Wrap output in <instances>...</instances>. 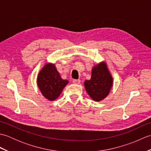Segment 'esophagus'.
Wrapping results in <instances>:
<instances>
[{
	"instance_id": "esophagus-1",
	"label": "esophagus",
	"mask_w": 151,
	"mask_h": 151,
	"mask_svg": "<svg viewBox=\"0 0 151 151\" xmlns=\"http://www.w3.org/2000/svg\"><path fill=\"white\" fill-rule=\"evenodd\" d=\"M73 82L75 84H79L80 83H81V81H80V80H73Z\"/></svg>"
}]
</instances>
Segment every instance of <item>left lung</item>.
<instances>
[{"instance_id": "obj_1", "label": "left lung", "mask_w": 151, "mask_h": 151, "mask_svg": "<svg viewBox=\"0 0 151 151\" xmlns=\"http://www.w3.org/2000/svg\"><path fill=\"white\" fill-rule=\"evenodd\" d=\"M113 86V77L108 69L107 64L101 62L93 67L90 80H86L84 86L93 100L101 101L110 93Z\"/></svg>"}]
</instances>
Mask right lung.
Instances as JSON below:
<instances>
[{
  "instance_id": "add662e5",
  "label": "right lung",
  "mask_w": 151,
  "mask_h": 151,
  "mask_svg": "<svg viewBox=\"0 0 151 151\" xmlns=\"http://www.w3.org/2000/svg\"><path fill=\"white\" fill-rule=\"evenodd\" d=\"M68 83L67 80L62 78L55 65L52 63L45 64L37 78V84L41 94L50 101L56 100Z\"/></svg>"
}]
</instances>
